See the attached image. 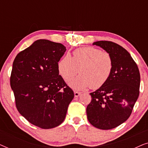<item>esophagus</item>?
<instances>
[{"instance_id": "obj_1", "label": "esophagus", "mask_w": 148, "mask_h": 148, "mask_svg": "<svg viewBox=\"0 0 148 148\" xmlns=\"http://www.w3.org/2000/svg\"><path fill=\"white\" fill-rule=\"evenodd\" d=\"M81 94V92H77V91H75L74 92V95H75V97H78L79 95Z\"/></svg>"}]
</instances>
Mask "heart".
Returning <instances> with one entry per match:
<instances>
[{"instance_id":"obj_1","label":"heart","mask_w":148,"mask_h":148,"mask_svg":"<svg viewBox=\"0 0 148 148\" xmlns=\"http://www.w3.org/2000/svg\"><path fill=\"white\" fill-rule=\"evenodd\" d=\"M113 68L114 60L110 52L92 46L78 48L73 52V57L66 54L58 63V72L64 79L80 73L68 80L69 85L77 90L89 86L93 90L100 88L110 78Z\"/></svg>"}]
</instances>
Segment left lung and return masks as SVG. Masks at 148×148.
<instances>
[{"label":"left lung","mask_w":148,"mask_h":148,"mask_svg":"<svg viewBox=\"0 0 148 148\" xmlns=\"http://www.w3.org/2000/svg\"><path fill=\"white\" fill-rule=\"evenodd\" d=\"M98 46L110 52L114 68L108 80L94 92L86 109L89 122L96 128L108 130L126 121L139 95L140 74L130 54L114 42L98 41Z\"/></svg>","instance_id":"1"}]
</instances>
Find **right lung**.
I'll use <instances>...</instances> for the list:
<instances>
[{
    "label": "right lung",
    "instance_id": "obj_1",
    "mask_svg": "<svg viewBox=\"0 0 148 148\" xmlns=\"http://www.w3.org/2000/svg\"><path fill=\"white\" fill-rule=\"evenodd\" d=\"M62 44L38 40L20 52L13 63L10 84L17 110L30 123L52 129L65 119L74 93L59 75Z\"/></svg>",
    "mask_w": 148,
    "mask_h": 148
}]
</instances>
